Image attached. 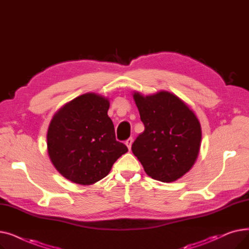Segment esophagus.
Returning <instances> with one entry per match:
<instances>
[{
  "mask_svg": "<svg viewBox=\"0 0 249 249\" xmlns=\"http://www.w3.org/2000/svg\"><path fill=\"white\" fill-rule=\"evenodd\" d=\"M132 143H133V139H132V138H129V139H127V140L125 141V144H126V146H127V148H128L129 150L131 149Z\"/></svg>",
  "mask_w": 249,
  "mask_h": 249,
  "instance_id": "esophagus-1",
  "label": "esophagus"
}]
</instances>
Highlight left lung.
<instances>
[{"instance_id":"left-lung-1","label":"left lung","mask_w":249,"mask_h":249,"mask_svg":"<svg viewBox=\"0 0 249 249\" xmlns=\"http://www.w3.org/2000/svg\"><path fill=\"white\" fill-rule=\"evenodd\" d=\"M143 131L132 152L151 178L172 182L186 175L200 152L202 128L198 117L177 95L167 90L144 96L133 91Z\"/></svg>"}]
</instances>
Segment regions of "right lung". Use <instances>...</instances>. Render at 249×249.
<instances>
[{"instance_id": "obj_1", "label": "right lung", "mask_w": 249, "mask_h": 249, "mask_svg": "<svg viewBox=\"0 0 249 249\" xmlns=\"http://www.w3.org/2000/svg\"><path fill=\"white\" fill-rule=\"evenodd\" d=\"M109 108L108 98L87 93L64 104L49 123L46 139L50 161L74 184H95L108 176L114 162L128 151L116 141Z\"/></svg>"}]
</instances>
